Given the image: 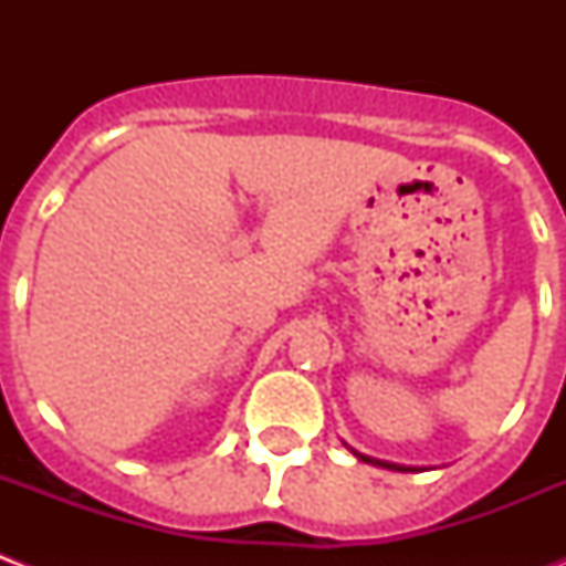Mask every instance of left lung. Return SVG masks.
Instances as JSON below:
<instances>
[{
	"label": "left lung",
	"instance_id": "left-lung-1",
	"mask_svg": "<svg viewBox=\"0 0 566 566\" xmlns=\"http://www.w3.org/2000/svg\"><path fill=\"white\" fill-rule=\"evenodd\" d=\"M354 457L357 459H363V462H371V464H379V468H388V470H405L402 464H394V462H379V459H371V457H363V453H357V451H352Z\"/></svg>",
	"mask_w": 566,
	"mask_h": 566
}]
</instances>
